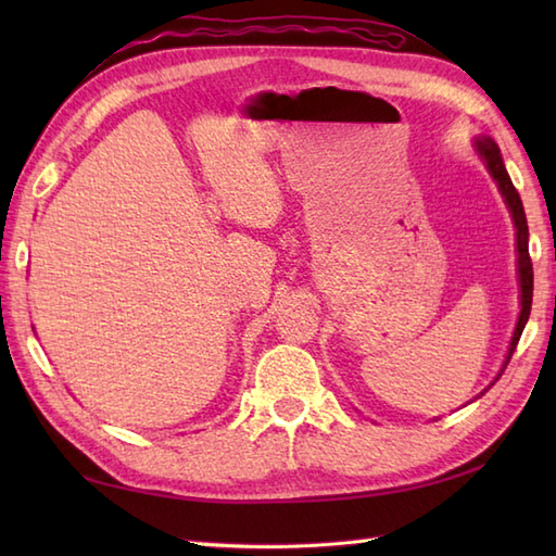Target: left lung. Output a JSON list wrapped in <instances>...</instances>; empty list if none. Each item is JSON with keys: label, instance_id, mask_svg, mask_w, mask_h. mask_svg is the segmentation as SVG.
Instances as JSON below:
<instances>
[{"label": "left lung", "instance_id": "1", "mask_svg": "<svg viewBox=\"0 0 556 556\" xmlns=\"http://www.w3.org/2000/svg\"><path fill=\"white\" fill-rule=\"evenodd\" d=\"M476 150L478 155L485 162L488 172L492 174V179L497 181L500 193L504 198L506 207H509L511 217H514V227H516V253H518V285H521V313H518V323L514 329V337H511V344H509V353H506V361H504V368L509 365L518 339L523 334V327L528 323V315H530V305H533V263H530V253H528V222H526V212H523V203H521V195L514 188L509 174H506L504 167V160H502V152L494 143L492 138H476ZM502 368V372H504ZM500 372V377H502Z\"/></svg>", "mask_w": 556, "mask_h": 556}]
</instances>
